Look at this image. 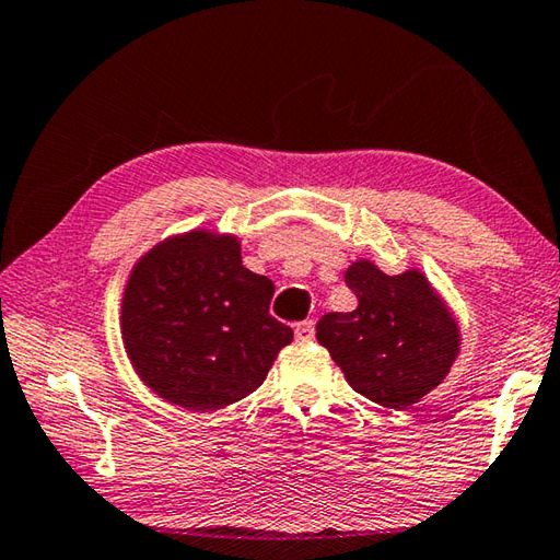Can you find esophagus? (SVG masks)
<instances>
[{
  "mask_svg": "<svg viewBox=\"0 0 560 560\" xmlns=\"http://www.w3.org/2000/svg\"><path fill=\"white\" fill-rule=\"evenodd\" d=\"M315 337V323L313 320H303L295 325V339L299 342H311V339Z\"/></svg>",
  "mask_w": 560,
  "mask_h": 560,
  "instance_id": "esophagus-1",
  "label": "esophagus"
}]
</instances>
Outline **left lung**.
<instances>
[{
    "mask_svg": "<svg viewBox=\"0 0 560 560\" xmlns=\"http://www.w3.org/2000/svg\"><path fill=\"white\" fill-rule=\"evenodd\" d=\"M345 281L357 293V311L323 315L317 342L361 396L383 408H408L448 374L458 325L420 271L388 277L359 259Z\"/></svg>",
    "mask_w": 560,
    "mask_h": 560,
    "instance_id": "1",
    "label": "left lung"
}]
</instances>
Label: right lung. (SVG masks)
I'll return each instance as SVG.
<instances>
[{
	"instance_id": "right-lung-1",
	"label": "right lung",
	"mask_w": 560,
	"mask_h": 560,
	"mask_svg": "<svg viewBox=\"0 0 560 560\" xmlns=\"http://www.w3.org/2000/svg\"><path fill=\"white\" fill-rule=\"evenodd\" d=\"M273 283L243 267L233 235L170 237L130 271L120 330L145 386L208 412L249 396L293 339L269 315Z\"/></svg>"
}]
</instances>
